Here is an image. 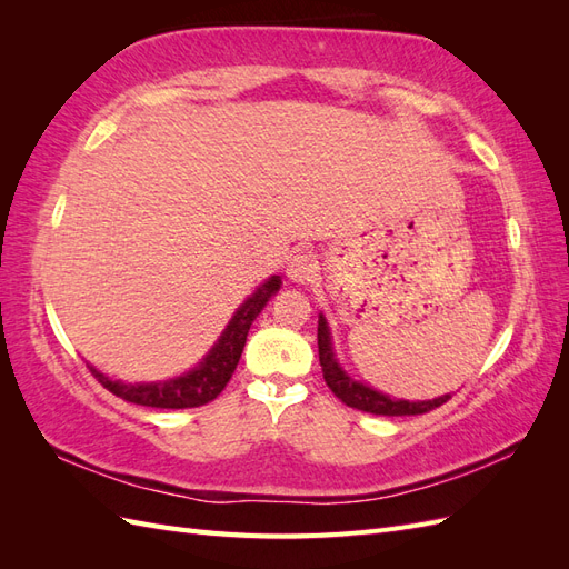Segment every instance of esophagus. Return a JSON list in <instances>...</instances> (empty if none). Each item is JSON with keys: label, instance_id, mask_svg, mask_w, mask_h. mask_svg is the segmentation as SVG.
<instances>
[{"label": "esophagus", "instance_id": "1", "mask_svg": "<svg viewBox=\"0 0 569 569\" xmlns=\"http://www.w3.org/2000/svg\"><path fill=\"white\" fill-rule=\"evenodd\" d=\"M318 272V261L311 253H295L287 263V278L295 282H308Z\"/></svg>", "mask_w": 569, "mask_h": 569}]
</instances>
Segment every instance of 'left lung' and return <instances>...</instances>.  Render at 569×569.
I'll use <instances>...</instances> for the list:
<instances>
[{
	"mask_svg": "<svg viewBox=\"0 0 569 569\" xmlns=\"http://www.w3.org/2000/svg\"><path fill=\"white\" fill-rule=\"evenodd\" d=\"M318 353H320V366H322V377L327 387L335 391L337 399H341L343 403L356 410L372 412V416H422V412L439 408L451 399V396L446 393L435 401H401V399H391V396H385L360 382H353L335 360L330 330H327V322L322 316L318 318Z\"/></svg>",
	"mask_w": 569,
	"mask_h": 569,
	"instance_id": "left-lung-1",
	"label": "left lung"
}]
</instances>
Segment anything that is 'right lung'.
Masks as SVG:
<instances>
[{
    "mask_svg": "<svg viewBox=\"0 0 569 569\" xmlns=\"http://www.w3.org/2000/svg\"><path fill=\"white\" fill-rule=\"evenodd\" d=\"M280 284L282 280L278 274H272L266 284L258 287L253 295L239 306V311L232 316L228 330L222 332L211 353L206 356L203 363L192 372L176 377V380L170 382L123 385V382L109 380L107 375H101L90 366L94 380L111 393L120 396V399L137 406H149V408H197L213 401L216 396L226 389L239 363V358H242L251 322L256 320L258 313L263 311V306L268 303V299L274 295V291L280 289Z\"/></svg>",
    "mask_w": 569,
    "mask_h": 569,
    "instance_id": "add662e5",
    "label": "right lung"
}]
</instances>
